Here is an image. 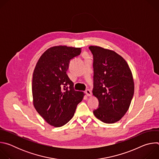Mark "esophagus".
I'll return each instance as SVG.
<instances>
[{"label":"esophagus","mask_w":159,"mask_h":159,"mask_svg":"<svg viewBox=\"0 0 159 159\" xmlns=\"http://www.w3.org/2000/svg\"><path fill=\"white\" fill-rule=\"evenodd\" d=\"M85 94H86V95H87V96H92V93H91V91H90V90L89 89H87V90H85Z\"/></svg>","instance_id":"34e87169"}]
</instances>
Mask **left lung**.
Here are the masks:
<instances>
[{"mask_svg": "<svg viewBox=\"0 0 159 159\" xmlns=\"http://www.w3.org/2000/svg\"><path fill=\"white\" fill-rule=\"evenodd\" d=\"M93 55V95L98 99L95 116L114 123L126 114L134 94V81L125 60L115 52L100 47H89Z\"/></svg>", "mask_w": 159, "mask_h": 159, "instance_id": "8db88e82", "label": "left lung"}]
</instances>
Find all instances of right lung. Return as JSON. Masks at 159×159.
<instances>
[{
	"label": "right lung",
	"instance_id": "1",
	"mask_svg": "<svg viewBox=\"0 0 159 159\" xmlns=\"http://www.w3.org/2000/svg\"><path fill=\"white\" fill-rule=\"evenodd\" d=\"M80 48L57 46L40 57L33 75L34 106L48 124L60 127L74 116L84 94L76 91L66 74L71 59L79 55Z\"/></svg>",
	"mask_w": 159,
	"mask_h": 159
}]
</instances>
